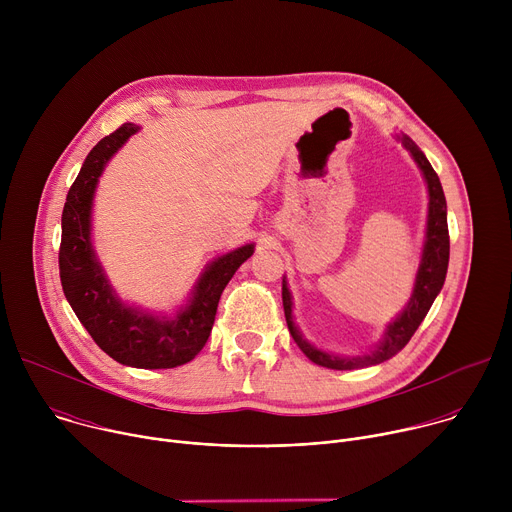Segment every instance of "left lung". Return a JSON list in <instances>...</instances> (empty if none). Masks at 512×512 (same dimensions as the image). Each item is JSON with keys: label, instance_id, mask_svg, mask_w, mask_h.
I'll return each instance as SVG.
<instances>
[{"label": "left lung", "instance_id": "left-lung-1", "mask_svg": "<svg viewBox=\"0 0 512 512\" xmlns=\"http://www.w3.org/2000/svg\"><path fill=\"white\" fill-rule=\"evenodd\" d=\"M405 148L411 152L413 160L417 162V166L421 168L425 182H427V190H429V212H427V233H425V245H423V257H421V265L417 271V279H415V287H413V296L407 304V308L401 312V316L389 324L383 342L379 346H375L369 354L362 356H334L328 352L318 350L316 346L308 344L302 334L298 332V328L294 326V318H291V296L289 289L283 281L281 287V298H283V312H285V320H287V328L289 334L294 336L296 344L300 346V350L320 367L326 369H334V371H354V369H364V367H373V364L385 362L391 356H395L415 334V330L419 328V324L423 322V318L427 316L433 300L440 294V289L446 281V273H448V261H450V233H448V216H446V196L440 184V178H437L435 170L431 168V164L427 162V158L423 156V152H419L417 145L409 139V137H401Z\"/></svg>", "mask_w": 512, "mask_h": 512}]
</instances>
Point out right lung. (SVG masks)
Wrapping results in <instances>:
<instances>
[{"mask_svg": "<svg viewBox=\"0 0 512 512\" xmlns=\"http://www.w3.org/2000/svg\"><path fill=\"white\" fill-rule=\"evenodd\" d=\"M137 129L133 123H123L103 137L72 182L62 210L60 283L72 312L113 360L135 369H174L204 348L223 289L255 247L245 245L212 261L196 285L190 306L172 320L123 306L91 247V204L105 164Z\"/></svg>", "mask_w": 512, "mask_h": 512, "instance_id": "1", "label": "right lung"}]
</instances>
